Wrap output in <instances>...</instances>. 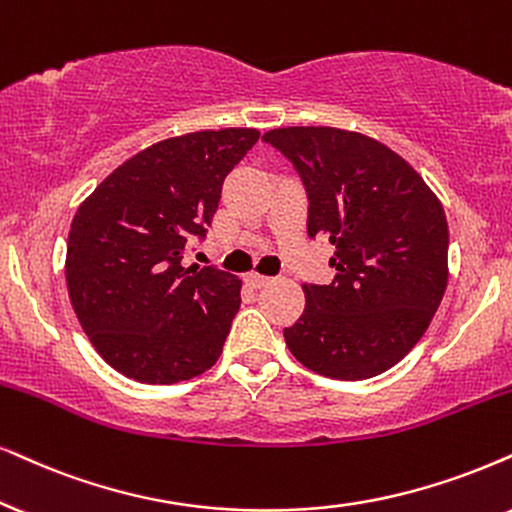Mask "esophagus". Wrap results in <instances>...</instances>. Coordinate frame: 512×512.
<instances>
[{
	"instance_id": "obj_1",
	"label": "esophagus",
	"mask_w": 512,
	"mask_h": 512,
	"mask_svg": "<svg viewBox=\"0 0 512 512\" xmlns=\"http://www.w3.org/2000/svg\"><path fill=\"white\" fill-rule=\"evenodd\" d=\"M269 281H271L269 276L257 274V271H250V274H245V283H248L250 288H262V286H267Z\"/></svg>"
}]
</instances>
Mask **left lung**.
I'll return each instance as SVG.
<instances>
[{"mask_svg":"<svg viewBox=\"0 0 512 512\" xmlns=\"http://www.w3.org/2000/svg\"><path fill=\"white\" fill-rule=\"evenodd\" d=\"M302 177L307 234L335 245L328 286L304 283V312L283 331L293 357L335 380L399 364L428 331L449 281L439 198L401 155L338 127H281L262 137Z\"/></svg>","mask_w":512,"mask_h":512,"instance_id":"1","label":"left lung"}]
</instances>
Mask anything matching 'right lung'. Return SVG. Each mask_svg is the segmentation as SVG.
Returning <instances> with one entry per match:
<instances>
[{"instance_id": "1", "label": "right lung", "mask_w": 512, "mask_h": 512, "mask_svg": "<svg viewBox=\"0 0 512 512\" xmlns=\"http://www.w3.org/2000/svg\"><path fill=\"white\" fill-rule=\"evenodd\" d=\"M260 132L226 127L144 148L82 200L68 234L66 283L77 321L108 366L172 385L215 366L241 307V278L181 267L205 236L226 174Z\"/></svg>"}]
</instances>
